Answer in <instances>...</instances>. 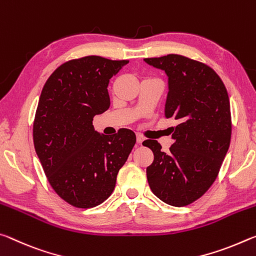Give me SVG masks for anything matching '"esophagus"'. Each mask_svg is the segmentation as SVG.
<instances>
[{
    "mask_svg": "<svg viewBox=\"0 0 256 256\" xmlns=\"http://www.w3.org/2000/svg\"><path fill=\"white\" fill-rule=\"evenodd\" d=\"M136 140H137V143L138 144H142L144 142V137L142 136V135H140V134H137V136H136Z\"/></svg>",
    "mask_w": 256,
    "mask_h": 256,
    "instance_id": "34e87169",
    "label": "esophagus"
}]
</instances>
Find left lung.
I'll return each instance as SVG.
<instances>
[{
    "label": "left lung",
    "instance_id": "1",
    "mask_svg": "<svg viewBox=\"0 0 256 256\" xmlns=\"http://www.w3.org/2000/svg\"><path fill=\"white\" fill-rule=\"evenodd\" d=\"M144 61L164 71L169 92L164 116L177 120L174 144L162 152L158 140H148L154 161L146 169L153 194L172 206L198 200L214 182L232 138L227 90L210 66L178 54Z\"/></svg>",
    "mask_w": 256,
    "mask_h": 256
}]
</instances>
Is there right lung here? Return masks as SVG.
<instances>
[{"mask_svg": "<svg viewBox=\"0 0 256 256\" xmlns=\"http://www.w3.org/2000/svg\"><path fill=\"white\" fill-rule=\"evenodd\" d=\"M127 60L90 56L61 64L42 90L32 127L34 146L50 185L66 203H103L136 143L135 132L98 134L93 118L110 108V79Z\"/></svg>", "mask_w": 256, "mask_h": 256, "instance_id": "obj_1", "label": "right lung"}]
</instances>
